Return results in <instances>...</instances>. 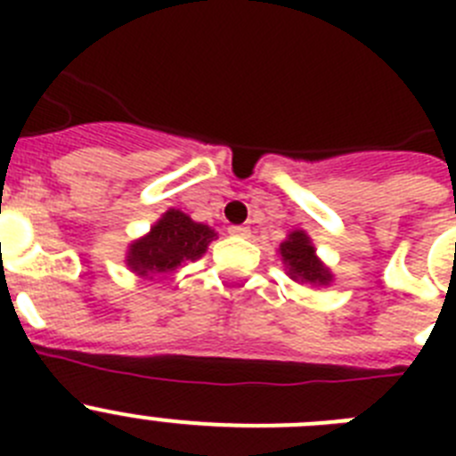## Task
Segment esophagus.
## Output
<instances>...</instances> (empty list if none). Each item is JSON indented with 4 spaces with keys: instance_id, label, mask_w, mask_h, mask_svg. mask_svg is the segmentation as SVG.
I'll return each mask as SVG.
<instances>
[{
    "instance_id": "34e87169",
    "label": "esophagus",
    "mask_w": 456,
    "mask_h": 456,
    "mask_svg": "<svg viewBox=\"0 0 456 456\" xmlns=\"http://www.w3.org/2000/svg\"><path fill=\"white\" fill-rule=\"evenodd\" d=\"M228 232H231V235H235V237H248V235H251V231H248L247 225H231V228H228Z\"/></svg>"
}]
</instances>
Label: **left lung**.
<instances>
[{
	"instance_id": "1",
	"label": "left lung",
	"mask_w": 456,
	"mask_h": 456,
	"mask_svg": "<svg viewBox=\"0 0 456 456\" xmlns=\"http://www.w3.org/2000/svg\"><path fill=\"white\" fill-rule=\"evenodd\" d=\"M278 253L288 269V276L297 283L329 285L333 281V273L315 256V247L304 231L289 232L288 240L278 247Z\"/></svg>"
}]
</instances>
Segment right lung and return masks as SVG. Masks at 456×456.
Wrapping results in <instances>:
<instances>
[{
  "instance_id": "right-lung-1",
  "label": "right lung",
  "mask_w": 456,
  "mask_h": 456,
  "mask_svg": "<svg viewBox=\"0 0 456 456\" xmlns=\"http://www.w3.org/2000/svg\"><path fill=\"white\" fill-rule=\"evenodd\" d=\"M216 232L193 221L180 209H167L146 237L132 241L125 263L136 276H152L178 269L187 260H199Z\"/></svg>"
}]
</instances>
